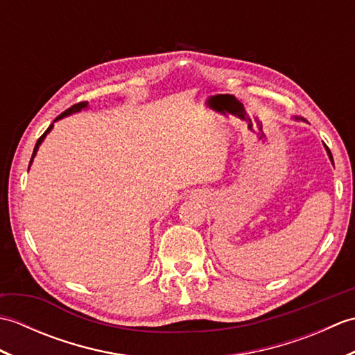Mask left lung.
I'll list each match as a JSON object with an SVG mask.
<instances>
[{
  "label": "left lung",
  "mask_w": 355,
  "mask_h": 355,
  "mask_svg": "<svg viewBox=\"0 0 355 355\" xmlns=\"http://www.w3.org/2000/svg\"><path fill=\"white\" fill-rule=\"evenodd\" d=\"M294 120H297V122H306V120L304 119V117H299V116H294L293 117ZM325 149H327V153H328V157H329V160H331V158H333V155H331V153H329V149L325 146Z\"/></svg>",
  "instance_id": "left-lung-1"
}]
</instances>
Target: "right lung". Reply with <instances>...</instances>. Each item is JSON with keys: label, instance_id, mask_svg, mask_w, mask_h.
<instances>
[{"label": "right lung", "instance_id": "1", "mask_svg": "<svg viewBox=\"0 0 355 355\" xmlns=\"http://www.w3.org/2000/svg\"><path fill=\"white\" fill-rule=\"evenodd\" d=\"M85 108H88V102H80V103H76V105H73L71 108H69L67 111H64L61 116H58L56 119H55V122H58V120H61V119H64V117H67V116H70V114H74V112H79V111H82V110H85ZM53 122V123H55ZM53 123L47 128V131H45L40 139H37V141H36V145H35V149H33V154H32V158H30V164H32V162H33V158H35V155H36V153H37V149H40V146H41V143L44 141V139H45V135H47L51 130H53ZM30 164H28V169H30Z\"/></svg>", "mask_w": 355, "mask_h": 355}]
</instances>
